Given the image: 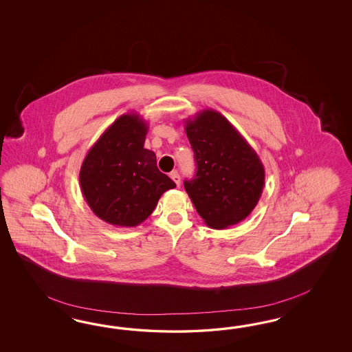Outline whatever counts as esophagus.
Segmentation results:
<instances>
[{
  "label": "esophagus",
  "mask_w": 352,
  "mask_h": 352,
  "mask_svg": "<svg viewBox=\"0 0 352 352\" xmlns=\"http://www.w3.org/2000/svg\"><path fill=\"white\" fill-rule=\"evenodd\" d=\"M170 178L174 181V183L179 187L181 186V177H179V174H178V171H171L170 173Z\"/></svg>",
  "instance_id": "1"
}]
</instances>
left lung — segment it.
Here are the masks:
<instances>
[{"mask_svg":"<svg viewBox=\"0 0 352 352\" xmlns=\"http://www.w3.org/2000/svg\"><path fill=\"white\" fill-rule=\"evenodd\" d=\"M184 129L197 164L184 188L204 223L224 230L244 221L265 186V168L256 151L214 109L186 118Z\"/></svg>","mask_w":352,"mask_h":352,"instance_id":"8db88e82","label":"left lung"}]
</instances>
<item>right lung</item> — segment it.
<instances>
[{
    "mask_svg": "<svg viewBox=\"0 0 352 352\" xmlns=\"http://www.w3.org/2000/svg\"><path fill=\"white\" fill-rule=\"evenodd\" d=\"M148 124L138 113H125L104 130L86 153L80 186L98 218L120 227L144 222L164 192L175 187L144 148Z\"/></svg>",
    "mask_w": 352,
    "mask_h": 352,
    "instance_id": "1",
    "label": "right lung"
}]
</instances>
